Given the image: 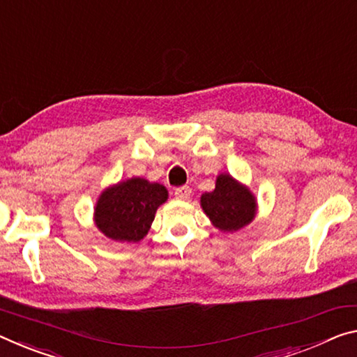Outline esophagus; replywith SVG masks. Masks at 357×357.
<instances>
[{
    "label": "esophagus",
    "mask_w": 357,
    "mask_h": 357,
    "mask_svg": "<svg viewBox=\"0 0 357 357\" xmlns=\"http://www.w3.org/2000/svg\"><path fill=\"white\" fill-rule=\"evenodd\" d=\"M192 194V190L189 185H181V188L174 189V197H176L178 200H188Z\"/></svg>",
    "instance_id": "1"
}]
</instances>
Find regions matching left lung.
<instances>
[{
    "instance_id": "left-lung-1",
    "label": "left lung",
    "mask_w": 357,
    "mask_h": 357,
    "mask_svg": "<svg viewBox=\"0 0 357 357\" xmlns=\"http://www.w3.org/2000/svg\"><path fill=\"white\" fill-rule=\"evenodd\" d=\"M202 208L213 225L222 231H236L256 216L257 203L251 190L230 174H219L216 189L205 192L200 199Z\"/></svg>"
}]
</instances>
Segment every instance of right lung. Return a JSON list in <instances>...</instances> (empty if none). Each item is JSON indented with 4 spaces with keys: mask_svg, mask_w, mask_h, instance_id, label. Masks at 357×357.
Segmentation results:
<instances>
[{
    "mask_svg": "<svg viewBox=\"0 0 357 357\" xmlns=\"http://www.w3.org/2000/svg\"><path fill=\"white\" fill-rule=\"evenodd\" d=\"M167 199L165 185L143 178L122 181L100 195L95 224L107 238L137 243L148 235L157 208Z\"/></svg>",
    "mask_w": 357,
    "mask_h": 357,
    "instance_id": "obj_1",
    "label": "right lung"
}]
</instances>
